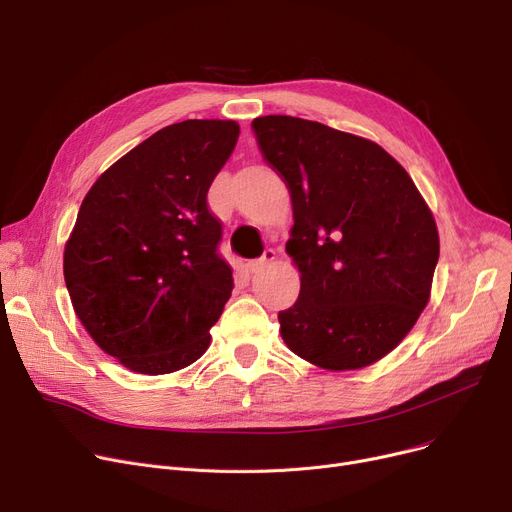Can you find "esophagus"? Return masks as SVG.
I'll return each instance as SVG.
<instances>
[{
  "mask_svg": "<svg viewBox=\"0 0 512 512\" xmlns=\"http://www.w3.org/2000/svg\"><path fill=\"white\" fill-rule=\"evenodd\" d=\"M274 261H276V251L274 249H267L261 259L249 263V270H251V274H257V272L263 270V267H267V265L274 263Z\"/></svg>",
  "mask_w": 512,
  "mask_h": 512,
  "instance_id": "obj_1",
  "label": "esophagus"
}]
</instances>
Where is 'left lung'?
<instances>
[{
  "label": "left lung",
  "instance_id": "8db88e82",
  "mask_svg": "<svg viewBox=\"0 0 512 512\" xmlns=\"http://www.w3.org/2000/svg\"><path fill=\"white\" fill-rule=\"evenodd\" d=\"M253 130L292 197L286 253L301 292L278 313L282 340L328 371L373 365L411 332L432 294V209L369 139L292 116L255 118Z\"/></svg>",
  "mask_w": 512,
  "mask_h": 512
}]
</instances>
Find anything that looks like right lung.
Masks as SVG:
<instances>
[{
	"instance_id": "obj_1",
	"label": "right lung",
	"mask_w": 512,
	"mask_h": 512,
	"mask_svg": "<svg viewBox=\"0 0 512 512\" xmlns=\"http://www.w3.org/2000/svg\"><path fill=\"white\" fill-rule=\"evenodd\" d=\"M238 134L234 120L161 128L107 168L78 209L64 247L74 313L134 373H174L209 348L234 280L207 191Z\"/></svg>"
}]
</instances>
